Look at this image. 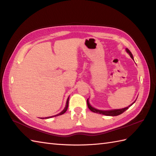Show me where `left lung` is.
I'll list each match as a JSON object with an SVG mask.
<instances>
[{
	"instance_id": "8db88e82",
	"label": "left lung",
	"mask_w": 156,
	"mask_h": 156,
	"mask_svg": "<svg viewBox=\"0 0 156 156\" xmlns=\"http://www.w3.org/2000/svg\"><path fill=\"white\" fill-rule=\"evenodd\" d=\"M126 51L127 52V53L129 54L130 56L131 57V58L133 59V56L132 55V53L131 52V51L129 49H126ZM136 101V100H135ZM135 101L133 102L131 105H133V104L135 103ZM87 106L89 108V109H90L91 111H92V112H96V113H98V114H103V115H106V116H118V115H120V114H121L122 113H123L124 112H125V111L129 108L131 106H129L128 107H126L125 108H122V109H118V110H98V109H96L92 107L91 105L90 104V103H89V101L88 100H87Z\"/></svg>"
}]
</instances>
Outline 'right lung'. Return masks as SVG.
I'll return each instance as SVG.
<instances>
[{"label": "right lung", "mask_w": 156, "mask_h": 156, "mask_svg": "<svg viewBox=\"0 0 156 156\" xmlns=\"http://www.w3.org/2000/svg\"><path fill=\"white\" fill-rule=\"evenodd\" d=\"M69 98H68V99H67V100H66V106H65V109L63 110L60 113H59V114H56V115H55V116H59V115H62V114H64L66 111V110H67V108H68V106H69ZM53 116H49V117H46V118H43V119H49V118H51V117H53Z\"/></svg>", "instance_id": "add662e5"}]
</instances>
